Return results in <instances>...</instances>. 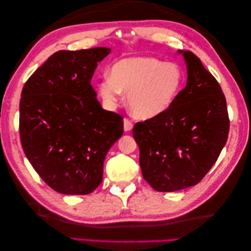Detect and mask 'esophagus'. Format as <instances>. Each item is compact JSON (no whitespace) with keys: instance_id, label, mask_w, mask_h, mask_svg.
Returning <instances> with one entry per match:
<instances>
[{"instance_id":"esophagus-1","label":"esophagus","mask_w":251,"mask_h":251,"mask_svg":"<svg viewBox=\"0 0 251 251\" xmlns=\"http://www.w3.org/2000/svg\"><path fill=\"white\" fill-rule=\"evenodd\" d=\"M132 127H134L132 122L129 119H124V130L129 131V130L132 129Z\"/></svg>"}]
</instances>
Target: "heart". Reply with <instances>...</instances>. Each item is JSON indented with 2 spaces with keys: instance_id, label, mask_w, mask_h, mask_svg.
Segmentation results:
<instances>
[{
  "instance_id": "obj_1",
  "label": "heart",
  "mask_w": 251,
  "mask_h": 251,
  "mask_svg": "<svg viewBox=\"0 0 251 251\" xmlns=\"http://www.w3.org/2000/svg\"><path fill=\"white\" fill-rule=\"evenodd\" d=\"M183 75L175 63H165L153 57H132L117 61L98 85L108 105H115L127 93L131 114L139 120H150L163 114L177 98Z\"/></svg>"
}]
</instances>
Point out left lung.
Here are the masks:
<instances>
[{
	"label": "left lung",
	"mask_w": 251,
	"mask_h": 251,
	"mask_svg": "<svg viewBox=\"0 0 251 251\" xmlns=\"http://www.w3.org/2000/svg\"><path fill=\"white\" fill-rule=\"evenodd\" d=\"M183 54L186 86L163 114L132 129L140 149L142 176L154 190L174 192L195 185L226 146L230 120L219 83L190 50Z\"/></svg>",
	"instance_id": "1"
}]
</instances>
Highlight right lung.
<instances>
[{"mask_svg": "<svg viewBox=\"0 0 251 251\" xmlns=\"http://www.w3.org/2000/svg\"><path fill=\"white\" fill-rule=\"evenodd\" d=\"M110 49L52 54L21 92L23 150L44 182L58 193L89 194L102 181L106 153L122 137L123 117L105 111L90 81Z\"/></svg>", "mask_w": 251, "mask_h": 251, "instance_id": "add662e5", "label": "right lung"}]
</instances>
